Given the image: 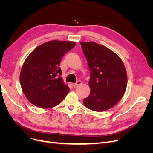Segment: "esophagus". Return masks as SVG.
Masks as SVG:
<instances>
[{
	"label": "esophagus",
	"mask_w": 153,
	"mask_h": 153,
	"mask_svg": "<svg viewBox=\"0 0 153 153\" xmlns=\"http://www.w3.org/2000/svg\"><path fill=\"white\" fill-rule=\"evenodd\" d=\"M82 84V81H80V80H78V81H77L75 84H73V86L74 87H76V86H78V85H81Z\"/></svg>",
	"instance_id": "obj_1"
}]
</instances>
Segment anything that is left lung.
Masks as SVG:
<instances>
[{
	"mask_svg": "<svg viewBox=\"0 0 153 153\" xmlns=\"http://www.w3.org/2000/svg\"><path fill=\"white\" fill-rule=\"evenodd\" d=\"M80 45L91 70V92L84 104L96 112L107 110L119 102L126 91V68L119 56L105 46L94 42Z\"/></svg>",
	"mask_w": 153,
	"mask_h": 153,
	"instance_id": "obj_1",
	"label": "left lung"
}]
</instances>
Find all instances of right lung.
<instances>
[{
    "instance_id": "obj_1",
    "label": "right lung",
    "mask_w": 153,
    "mask_h": 153,
    "mask_svg": "<svg viewBox=\"0 0 153 153\" xmlns=\"http://www.w3.org/2000/svg\"><path fill=\"white\" fill-rule=\"evenodd\" d=\"M75 45L73 41H50L39 45L26 59L20 81L23 92L32 104L50 108L66 96L69 88L63 82L60 63Z\"/></svg>"
}]
</instances>
